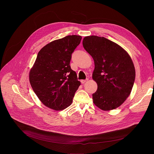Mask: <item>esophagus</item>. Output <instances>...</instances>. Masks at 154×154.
<instances>
[{
    "label": "esophagus",
    "instance_id": "esophagus-1",
    "mask_svg": "<svg viewBox=\"0 0 154 154\" xmlns=\"http://www.w3.org/2000/svg\"><path fill=\"white\" fill-rule=\"evenodd\" d=\"M87 80H88V79H86V80H81V83H82V84H83V83H85Z\"/></svg>",
    "mask_w": 154,
    "mask_h": 154
}]
</instances>
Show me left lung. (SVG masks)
Here are the masks:
<instances>
[{
    "label": "left lung",
    "instance_id": "left-lung-1",
    "mask_svg": "<svg viewBox=\"0 0 154 154\" xmlns=\"http://www.w3.org/2000/svg\"><path fill=\"white\" fill-rule=\"evenodd\" d=\"M84 49L93 57V79L97 90L93 103L103 111L121 106L130 94L135 79V69L128 54L118 44L104 37L85 36Z\"/></svg>",
    "mask_w": 154,
    "mask_h": 154
}]
</instances>
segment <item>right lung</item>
<instances>
[{
	"label": "right lung",
	"instance_id": "add662e5",
	"mask_svg": "<svg viewBox=\"0 0 154 154\" xmlns=\"http://www.w3.org/2000/svg\"><path fill=\"white\" fill-rule=\"evenodd\" d=\"M81 39V36L69 35L49 42L39 51L30 71L33 91L44 105L54 110L70 106L80 85L69 64Z\"/></svg>",
	"mask_w": 154,
	"mask_h": 154
}]
</instances>
